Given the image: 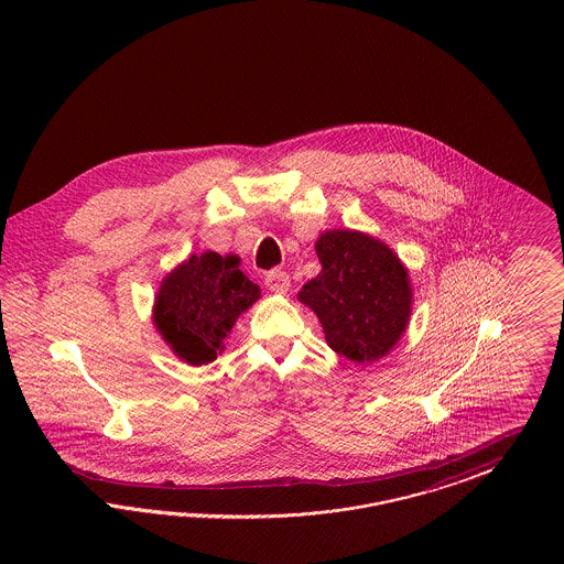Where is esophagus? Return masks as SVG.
I'll list each match as a JSON object with an SVG mask.
<instances>
[{
    "mask_svg": "<svg viewBox=\"0 0 564 564\" xmlns=\"http://www.w3.org/2000/svg\"><path fill=\"white\" fill-rule=\"evenodd\" d=\"M290 285H292V279L283 270H270L267 274V288L274 294H285L290 290Z\"/></svg>",
    "mask_w": 564,
    "mask_h": 564,
    "instance_id": "1",
    "label": "esophagus"
}]
</instances>
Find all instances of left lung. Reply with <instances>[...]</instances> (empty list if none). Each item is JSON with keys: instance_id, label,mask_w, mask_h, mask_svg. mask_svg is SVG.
<instances>
[{"instance_id": "8db88e82", "label": "left lung", "mask_w": 564, "mask_h": 564, "mask_svg": "<svg viewBox=\"0 0 564 564\" xmlns=\"http://www.w3.org/2000/svg\"><path fill=\"white\" fill-rule=\"evenodd\" d=\"M322 272L297 294L322 323L327 347L355 364L393 349L412 315V283L395 251L359 230H325L315 242Z\"/></svg>"}]
</instances>
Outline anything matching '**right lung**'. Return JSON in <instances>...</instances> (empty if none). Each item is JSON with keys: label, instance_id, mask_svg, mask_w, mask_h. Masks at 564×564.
Masks as SVG:
<instances>
[{"label": "right lung", "instance_id": "add662e5", "mask_svg": "<svg viewBox=\"0 0 564 564\" xmlns=\"http://www.w3.org/2000/svg\"><path fill=\"white\" fill-rule=\"evenodd\" d=\"M239 267V256L205 251L162 279L152 322L169 349L189 366L215 361L237 319L262 294Z\"/></svg>", "mask_w": 564, "mask_h": 564}]
</instances>
